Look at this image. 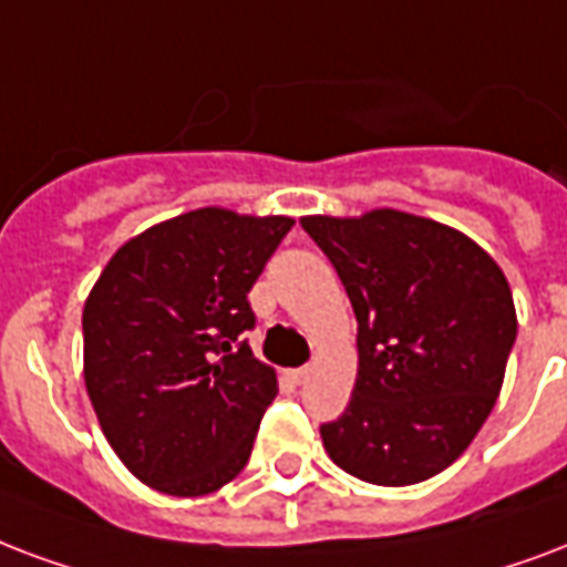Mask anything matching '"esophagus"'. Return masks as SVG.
Instances as JSON below:
<instances>
[{
	"mask_svg": "<svg viewBox=\"0 0 567 567\" xmlns=\"http://www.w3.org/2000/svg\"><path fill=\"white\" fill-rule=\"evenodd\" d=\"M309 374H312V369H309V365H302V369L291 371V380L293 383H306V380H309Z\"/></svg>",
	"mask_w": 567,
	"mask_h": 567,
	"instance_id": "esophagus-1",
	"label": "esophagus"
}]
</instances>
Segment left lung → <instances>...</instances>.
Wrapping results in <instances>:
<instances>
[{
	"label": "left lung",
	"instance_id": "1",
	"mask_svg": "<svg viewBox=\"0 0 567 567\" xmlns=\"http://www.w3.org/2000/svg\"><path fill=\"white\" fill-rule=\"evenodd\" d=\"M351 297L360 369L348 410L321 425L332 464L404 487L464 455L503 389L517 339L508 279L457 228L380 207L302 216Z\"/></svg>",
	"mask_w": 567,
	"mask_h": 567
}]
</instances>
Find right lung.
I'll return each instance as SVG.
<instances>
[{
	"instance_id": "add662e5",
	"label": "right lung",
	"mask_w": 567,
	"mask_h": 567,
	"mask_svg": "<svg viewBox=\"0 0 567 567\" xmlns=\"http://www.w3.org/2000/svg\"><path fill=\"white\" fill-rule=\"evenodd\" d=\"M291 216L198 207L130 237L82 309L85 389L121 464L168 496L228 485L276 371L255 360L252 291Z\"/></svg>"
}]
</instances>
